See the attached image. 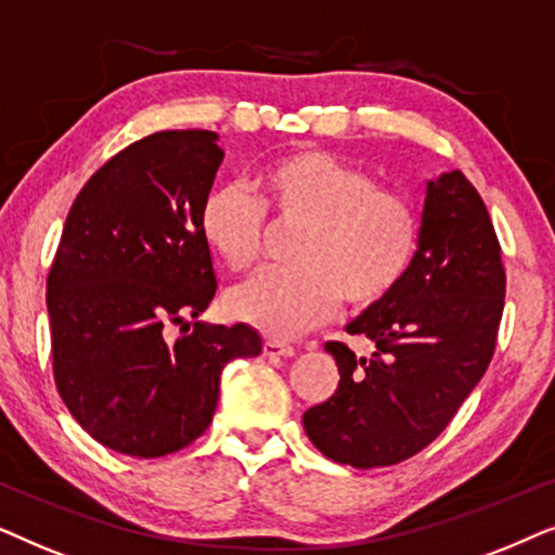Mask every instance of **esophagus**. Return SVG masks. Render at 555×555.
Listing matches in <instances>:
<instances>
[{
  "mask_svg": "<svg viewBox=\"0 0 555 555\" xmlns=\"http://www.w3.org/2000/svg\"><path fill=\"white\" fill-rule=\"evenodd\" d=\"M297 352L292 345L282 343V339H266L263 343V354H269V358H292V354Z\"/></svg>",
  "mask_w": 555,
  "mask_h": 555,
  "instance_id": "1",
  "label": "esophagus"
}]
</instances>
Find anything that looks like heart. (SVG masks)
Masks as SVG:
<instances>
[{"instance_id": "heart-1", "label": "heart", "mask_w": 555, "mask_h": 555, "mask_svg": "<svg viewBox=\"0 0 555 555\" xmlns=\"http://www.w3.org/2000/svg\"><path fill=\"white\" fill-rule=\"evenodd\" d=\"M254 190L223 182L203 195L197 228L233 273L254 271L266 248V212L301 225L297 266L258 276L231 297V312L271 337H297L327 320L339 299L354 309L386 301L418 248V218L401 192L380 188L354 162L297 150L258 167Z\"/></svg>"}]
</instances>
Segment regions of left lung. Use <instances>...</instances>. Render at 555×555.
<instances>
[{
	"instance_id": "left-lung-1",
	"label": "left lung",
	"mask_w": 555,
	"mask_h": 555,
	"mask_svg": "<svg viewBox=\"0 0 555 555\" xmlns=\"http://www.w3.org/2000/svg\"><path fill=\"white\" fill-rule=\"evenodd\" d=\"M505 307V266L482 197L460 169L426 188L418 250L386 301L347 324L375 343L337 360V390L305 411L324 456L354 469L390 467L431 444L490 365Z\"/></svg>"
}]
</instances>
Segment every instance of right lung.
I'll list each match as a JSON object with an SVG mask.
<instances>
[{
    "mask_svg": "<svg viewBox=\"0 0 555 555\" xmlns=\"http://www.w3.org/2000/svg\"><path fill=\"white\" fill-rule=\"evenodd\" d=\"M216 131H157L78 192L48 273L53 375L99 444L165 456L210 426L220 373L256 358L248 324L197 322L216 297L197 208L223 162ZM183 335L168 339V327Z\"/></svg>",
    "mask_w": 555,
    "mask_h": 555,
    "instance_id": "add662e5",
    "label": "right lung"
}]
</instances>
